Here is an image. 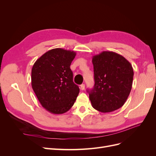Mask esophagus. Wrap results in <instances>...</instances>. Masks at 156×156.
I'll return each mask as SVG.
<instances>
[{
  "label": "esophagus",
  "mask_w": 156,
  "mask_h": 156,
  "mask_svg": "<svg viewBox=\"0 0 156 156\" xmlns=\"http://www.w3.org/2000/svg\"><path fill=\"white\" fill-rule=\"evenodd\" d=\"M84 88H85V84H81V86H80V88H81V90H84Z\"/></svg>",
  "instance_id": "obj_1"
}]
</instances>
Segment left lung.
I'll return each instance as SVG.
<instances>
[{
	"mask_svg": "<svg viewBox=\"0 0 156 156\" xmlns=\"http://www.w3.org/2000/svg\"><path fill=\"white\" fill-rule=\"evenodd\" d=\"M94 87L87 92L92 107L109 112L124 105L131 92L133 79L131 64L112 51H103L92 57Z\"/></svg>",
	"mask_w": 156,
	"mask_h": 156,
	"instance_id": "left-lung-1",
	"label": "left lung"
}]
</instances>
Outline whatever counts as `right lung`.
Returning a JSON list of instances; mask_svg holds the SVG:
<instances>
[{"mask_svg":"<svg viewBox=\"0 0 156 156\" xmlns=\"http://www.w3.org/2000/svg\"><path fill=\"white\" fill-rule=\"evenodd\" d=\"M75 55L73 51L53 49L40 56L32 66L33 90L41 106L53 114L69 111L79 93L70 69Z\"/></svg>","mask_w":156,"mask_h":156,"instance_id":"obj_1","label":"right lung"}]
</instances>
